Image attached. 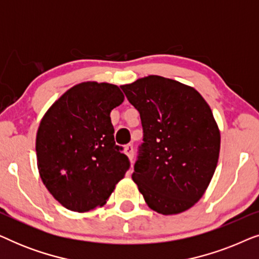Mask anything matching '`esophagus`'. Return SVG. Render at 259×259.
<instances>
[{
	"mask_svg": "<svg viewBox=\"0 0 259 259\" xmlns=\"http://www.w3.org/2000/svg\"><path fill=\"white\" fill-rule=\"evenodd\" d=\"M125 152H126V154L128 155V158L131 159V160H133V157H134L133 144H127L125 146Z\"/></svg>",
	"mask_w": 259,
	"mask_h": 259,
	"instance_id": "obj_1",
	"label": "esophagus"
}]
</instances>
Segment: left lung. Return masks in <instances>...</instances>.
Here are the masks:
<instances>
[{
    "label": "left lung",
    "instance_id": "8db88e82",
    "mask_svg": "<svg viewBox=\"0 0 259 259\" xmlns=\"http://www.w3.org/2000/svg\"><path fill=\"white\" fill-rule=\"evenodd\" d=\"M120 88L143 126L132 179L152 210L186 211L217 167L221 133L210 106L194 88L158 75Z\"/></svg>",
    "mask_w": 259,
    "mask_h": 259
}]
</instances>
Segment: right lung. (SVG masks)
I'll use <instances>...</instances> for the list:
<instances>
[{
  "label": "right lung",
  "instance_id": "add662e5",
  "mask_svg": "<svg viewBox=\"0 0 259 259\" xmlns=\"http://www.w3.org/2000/svg\"><path fill=\"white\" fill-rule=\"evenodd\" d=\"M123 94L111 83L83 82L67 91L41 120L37 167L52 196L68 210L106 203L131 162L115 144L111 111Z\"/></svg>",
  "mask_w": 259,
  "mask_h": 259
}]
</instances>
